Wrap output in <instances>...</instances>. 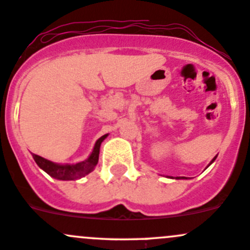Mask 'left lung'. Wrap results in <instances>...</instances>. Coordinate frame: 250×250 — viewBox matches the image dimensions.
I'll use <instances>...</instances> for the list:
<instances>
[{"label": "left lung", "instance_id": "obj_1", "mask_svg": "<svg viewBox=\"0 0 250 250\" xmlns=\"http://www.w3.org/2000/svg\"><path fill=\"white\" fill-rule=\"evenodd\" d=\"M215 158H216V157H214V158H213V161H211V162H210V163H213V162H214V161H215ZM178 179H180V178H178Z\"/></svg>", "mask_w": 250, "mask_h": 250}]
</instances>
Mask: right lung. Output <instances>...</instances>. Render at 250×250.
<instances>
[{
    "instance_id": "1",
    "label": "right lung",
    "mask_w": 250,
    "mask_h": 250,
    "mask_svg": "<svg viewBox=\"0 0 250 250\" xmlns=\"http://www.w3.org/2000/svg\"><path fill=\"white\" fill-rule=\"evenodd\" d=\"M106 137L107 135H103L102 138H99L97 143H95L92 155L85 161L76 163V165H57V163L50 162V161L39 155H35V153L32 155V157H34L37 166L42 168L47 174H49L52 178L59 179V180H75V179H80L82 176L87 175L88 173H90L94 169V167L98 163V160H99L100 145H102V143Z\"/></svg>"
}]
</instances>
